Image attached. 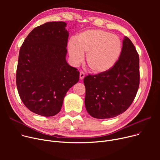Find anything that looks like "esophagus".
I'll return each instance as SVG.
<instances>
[{
    "instance_id": "esophagus-1",
    "label": "esophagus",
    "mask_w": 160,
    "mask_h": 160,
    "mask_svg": "<svg viewBox=\"0 0 160 160\" xmlns=\"http://www.w3.org/2000/svg\"><path fill=\"white\" fill-rule=\"evenodd\" d=\"M84 77H85V74H84V72L81 71V72H80V80H83V78H84Z\"/></svg>"
}]
</instances>
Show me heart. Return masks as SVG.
I'll return each mask as SVG.
<instances>
[{"label": "heart", "instance_id": "heart-1", "mask_svg": "<svg viewBox=\"0 0 160 160\" xmlns=\"http://www.w3.org/2000/svg\"><path fill=\"white\" fill-rule=\"evenodd\" d=\"M122 45L120 38L107 31L90 29L71 39L68 52L72 63L78 65L86 54V63L91 71L102 74L111 71L121 56Z\"/></svg>", "mask_w": 160, "mask_h": 160}]
</instances>
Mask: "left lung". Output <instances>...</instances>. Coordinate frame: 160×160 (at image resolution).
<instances>
[{"label": "left lung", "instance_id": "1", "mask_svg": "<svg viewBox=\"0 0 160 160\" xmlns=\"http://www.w3.org/2000/svg\"><path fill=\"white\" fill-rule=\"evenodd\" d=\"M85 106L94 118L110 119L130 107L139 85V58L135 47L127 36L118 62L109 72L85 77Z\"/></svg>", "mask_w": 160, "mask_h": 160}]
</instances>
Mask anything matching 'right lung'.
Returning <instances> with one entry per match:
<instances>
[{
    "label": "right lung",
    "instance_id": "obj_1",
    "mask_svg": "<svg viewBox=\"0 0 160 160\" xmlns=\"http://www.w3.org/2000/svg\"><path fill=\"white\" fill-rule=\"evenodd\" d=\"M65 22H48L31 31L20 48L17 88L23 104L38 115L60 112L80 72L66 61L69 31Z\"/></svg>",
    "mask_w": 160,
    "mask_h": 160
}]
</instances>
